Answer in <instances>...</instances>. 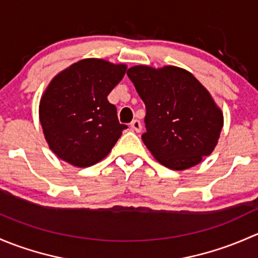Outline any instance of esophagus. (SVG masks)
Wrapping results in <instances>:
<instances>
[{"mask_svg": "<svg viewBox=\"0 0 258 258\" xmlns=\"http://www.w3.org/2000/svg\"><path fill=\"white\" fill-rule=\"evenodd\" d=\"M130 126H132L133 130H135V132H142V123H140L138 119H135V120H133L132 123H130Z\"/></svg>", "mask_w": 258, "mask_h": 258, "instance_id": "34e87169", "label": "esophagus"}]
</instances>
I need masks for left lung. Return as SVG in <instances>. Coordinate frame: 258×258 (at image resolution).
Returning <instances> with one entry per match:
<instances>
[{
    "instance_id": "left-lung-1",
    "label": "left lung",
    "mask_w": 258,
    "mask_h": 258,
    "mask_svg": "<svg viewBox=\"0 0 258 258\" xmlns=\"http://www.w3.org/2000/svg\"><path fill=\"white\" fill-rule=\"evenodd\" d=\"M126 74L147 108L142 139L161 165L192 168L214 151L224 114L190 72L174 66H134Z\"/></svg>"
}]
</instances>
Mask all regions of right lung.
<instances>
[{"instance_id":"right-lung-1","label":"right lung","mask_w":258,"mask_h":258,"mask_svg":"<svg viewBox=\"0 0 258 258\" xmlns=\"http://www.w3.org/2000/svg\"><path fill=\"white\" fill-rule=\"evenodd\" d=\"M125 64L86 58L59 72L39 102V121L59 159L88 168L104 159L128 126L120 124L108 95L123 79Z\"/></svg>"}]
</instances>
